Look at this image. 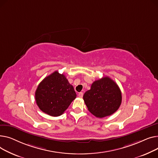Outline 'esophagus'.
<instances>
[{
  "mask_svg": "<svg viewBox=\"0 0 158 158\" xmlns=\"http://www.w3.org/2000/svg\"><path fill=\"white\" fill-rule=\"evenodd\" d=\"M83 95V92H79V93H78V97H80V98H82Z\"/></svg>",
  "mask_w": 158,
  "mask_h": 158,
  "instance_id": "34e87169",
  "label": "esophagus"
}]
</instances>
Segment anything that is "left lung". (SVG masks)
Masks as SVG:
<instances>
[{"mask_svg":"<svg viewBox=\"0 0 158 158\" xmlns=\"http://www.w3.org/2000/svg\"><path fill=\"white\" fill-rule=\"evenodd\" d=\"M83 100L89 112L98 118L115 113L122 102V94L117 83L108 77L92 83L85 92Z\"/></svg>","mask_w":158,"mask_h":158,"instance_id":"8db88e82","label":"left lung"}]
</instances>
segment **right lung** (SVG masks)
Returning <instances> with one entry per match:
<instances>
[{
    "label": "right lung",
    "mask_w": 158,
    "mask_h": 158,
    "mask_svg": "<svg viewBox=\"0 0 158 158\" xmlns=\"http://www.w3.org/2000/svg\"><path fill=\"white\" fill-rule=\"evenodd\" d=\"M76 98L73 85L63 74L57 71L44 78L35 92L40 109L53 117L61 115Z\"/></svg>",
    "instance_id": "obj_1"
}]
</instances>
